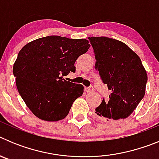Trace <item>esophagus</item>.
I'll use <instances>...</instances> for the list:
<instances>
[{
    "label": "esophagus",
    "mask_w": 159,
    "mask_h": 159,
    "mask_svg": "<svg viewBox=\"0 0 159 159\" xmlns=\"http://www.w3.org/2000/svg\"><path fill=\"white\" fill-rule=\"evenodd\" d=\"M85 92L90 93V92H93V87H88V88H85Z\"/></svg>",
    "instance_id": "esophagus-1"
}]
</instances>
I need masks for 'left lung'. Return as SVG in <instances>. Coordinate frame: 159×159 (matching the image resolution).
<instances>
[{
	"label": "left lung",
	"mask_w": 159,
	"mask_h": 159,
	"mask_svg": "<svg viewBox=\"0 0 159 159\" xmlns=\"http://www.w3.org/2000/svg\"><path fill=\"white\" fill-rule=\"evenodd\" d=\"M95 53V69L111 90L95 113L107 121L126 119L145 95L147 75L139 57L126 43L105 36L88 37Z\"/></svg>",
	"instance_id": "1"
}]
</instances>
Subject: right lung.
<instances>
[{
  "label": "right lung",
  "instance_id": "obj_1",
  "mask_svg": "<svg viewBox=\"0 0 159 159\" xmlns=\"http://www.w3.org/2000/svg\"><path fill=\"white\" fill-rule=\"evenodd\" d=\"M90 46L85 39L49 36L29 42L19 52L12 69L16 88L36 117L54 122L67 116L84 86L63 76L75 72V62Z\"/></svg>",
  "mask_w": 159,
  "mask_h": 159
}]
</instances>
